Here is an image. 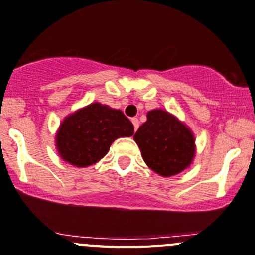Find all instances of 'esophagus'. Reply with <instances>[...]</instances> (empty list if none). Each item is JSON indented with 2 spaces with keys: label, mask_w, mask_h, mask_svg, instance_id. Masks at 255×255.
I'll list each match as a JSON object with an SVG mask.
<instances>
[{
  "label": "esophagus",
  "mask_w": 255,
  "mask_h": 255,
  "mask_svg": "<svg viewBox=\"0 0 255 255\" xmlns=\"http://www.w3.org/2000/svg\"><path fill=\"white\" fill-rule=\"evenodd\" d=\"M132 123L133 127H134V130H137L138 127H139V121H138V118H132Z\"/></svg>",
  "instance_id": "esophagus-1"
}]
</instances>
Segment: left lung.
Returning <instances> with one entry per match:
<instances>
[{"instance_id":"8db88e82","label":"left lung","mask_w":255,"mask_h":255,"mask_svg":"<svg viewBox=\"0 0 255 255\" xmlns=\"http://www.w3.org/2000/svg\"><path fill=\"white\" fill-rule=\"evenodd\" d=\"M133 139L145 164L162 177H172L190 167L196 157V138L190 128L160 108L149 111Z\"/></svg>"}]
</instances>
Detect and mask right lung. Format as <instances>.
I'll return each mask as SVG.
<instances>
[{"instance_id": "right-lung-1", "label": "right lung", "mask_w": 255, "mask_h": 255, "mask_svg": "<svg viewBox=\"0 0 255 255\" xmlns=\"http://www.w3.org/2000/svg\"><path fill=\"white\" fill-rule=\"evenodd\" d=\"M134 133L132 122L121 110L93 102L62 121L54 137L59 157L78 168L102 159L117 138Z\"/></svg>"}]
</instances>
